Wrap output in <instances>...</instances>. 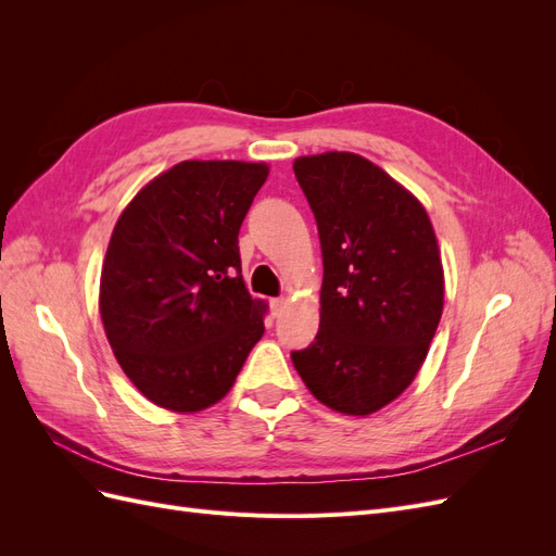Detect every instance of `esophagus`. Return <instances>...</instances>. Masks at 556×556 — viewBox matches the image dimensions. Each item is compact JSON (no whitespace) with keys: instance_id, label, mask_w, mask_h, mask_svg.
<instances>
[{"instance_id":"34e87169","label":"esophagus","mask_w":556,"mask_h":556,"mask_svg":"<svg viewBox=\"0 0 556 556\" xmlns=\"http://www.w3.org/2000/svg\"><path fill=\"white\" fill-rule=\"evenodd\" d=\"M285 311V299H271V313L274 317H280Z\"/></svg>"}]
</instances>
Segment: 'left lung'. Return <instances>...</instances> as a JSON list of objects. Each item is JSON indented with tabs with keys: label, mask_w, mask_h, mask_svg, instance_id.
Segmentation results:
<instances>
[{
	"label": "left lung",
	"mask_w": 556,
	"mask_h": 556,
	"mask_svg": "<svg viewBox=\"0 0 556 556\" xmlns=\"http://www.w3.org/2000/svg\"><path fill=\"white\" fill-rule=\"evenodd\" d=\"M315 215L323 292L315 341L292 352L325 406L376 413L417 376L443 313V264L425 206L355 153L299 157Z\"/></svg>",
	"instance_id": "1"
}]
</instances>
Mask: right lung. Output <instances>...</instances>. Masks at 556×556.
<instances>
[{
  "label": "right lung",
  "mask_w": 556,
  "mask_h": 556,
  "mask_svg": "<svg viewBox=\"0 0 556 556\" xmlns=\"http://www.w3.org/2000/svg\"><path fill=\"white\" fill-rule=\"evenodd\" d=\"M266 176V164L188 160L117 217L99 311L125 376L166 410L220 401L262 339L266 304L245 290L239 229Z\"/></svg>",
  "instance_id": "add662e5"
}]
</instances>
